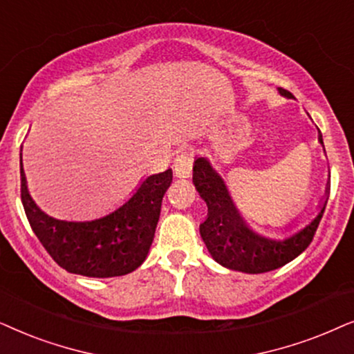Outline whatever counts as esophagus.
I'll list each match as a JSON object with an SVG mask.
<instances>
[{"mask_svg": "<svg viewBox=\"0 0 354 354\" xmlns=\"http://www.w3.org/2000/svg\"><path fill=\"white\" fill-rule=\"evenodd\" d=\"M173 171L174 176L180 178V180H186V178L191 176L192 155L187 152V150H181V152L176 155V160H174L173 165Z\"/></svg>", "mask_w": 354, "mask_h": 354, "instance_id": "1", "label": "esophagus"}]
</instances>
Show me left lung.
I'll return each mask as SVG.
<instances>
[{
    "label": "left lung",
    "instance_id": "left-lung-1",
    "mask_svg": "<svg viewBox=\"0 0 354 354\" xmlns=\"http://www.w3.org/2000/svg\"><path fill=\"white\" fill-rule=\"evenodd\" d=\"M279 93L291 98V93L281 87H279ZM319 142L324 147L320 131ZM192 183L207 204V218L201 223L199 232L210 256L220 266L244 273L275 270L298 257L313 241L330 191L328 181L317 215L308 225L290 236L275 239L263 236L249 226L234 205L223 178L212 167L207 157L196 158L192 167Z\"/></svg>",
    "mask_w": 354,
    "mask_h": 354
}]
</instances>
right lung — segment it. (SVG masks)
I'll return each instance as SVG.
<instances>
[{
  "mask_svg": "<svg viewBox=\"0 0 354 354\" xmlns=\"http://www.w3.org/2000/svg\"><path fill=\"white\" fill-rule=\"evenodd\" d=\"M171 180V168L150 174L124 204L100 218L59 220L32 199L21 153V199L35 236L59 267L93 279L126 275L145 261Z\"/></svg>",
  "mask_w": 354,
  "mask_h": 354,
  "instance_id": "1",
  "label": "right lung"
}]
</instances>
